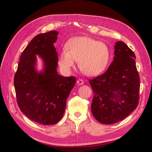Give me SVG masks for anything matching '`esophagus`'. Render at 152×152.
<instances>
[{
  "instance_id": "esophagus-1",
  "label": "esophagus",
  "mask_w": 152,
  "mask_h": 152,
  "mask_svg": "<svg viewBox=\"0 0 152 152\" xmlns=\"http://www.w3.org/2000/svg\"><path fill=\"white\" fill-rule=\"evenodd\" d=\"M77 84H78V85H82V84H84V80L81 78H79L78 80H77Z\"/></svg>"
}]
</instances>
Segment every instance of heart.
Here are the masks:
<instances>
[{
    "instance_id": "1",
    "label": "heart",
    "mask_w": 152,
    "mask_h": 152,
    "mask_svg": "<svg viewBox=\"0 0 152 152\" xmlns=\"http://www.w3.org/2000/svg\"><path fill=\"white\" fill-rule=\"evenodd\" d=\"M110 50L103 42L87 37L72 39L66 45V50L59 56V65L68 72L78 62L80 70L87 76H96L103 71L109 63Z\"/></svg>"
}]
</instances>
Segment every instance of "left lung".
<instances>
[{
    "label": "left lung",
    "mask_w": 152,
    "mask_h": 152,
    "mask_svg": "<svg viewBox=\"0 0 152 152\" xmlns=\"http://www.w3.org/2000/svg\"><path fill=\"white\" fill-rule=\"evenodd\" d=\"M115 58L107 70L89 80L94 97L92 115L103 124H113L124 119L140 101V78L135 55L123 42L115 45Z\"/></svg>",
    "instance_id": "left-lung-1"
}]
</instances>
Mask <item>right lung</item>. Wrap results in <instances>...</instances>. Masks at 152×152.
I'll return each mask as SVG.
<instances>
[{
    "label": "right lung",
    "instance_id": "obj_1",
    "mask_svg": "<svg viewBox=\"0 0 152 152\" xmlns=\"http://www.w3.org/2000/svg\"><path fill=\"white\" fill-rule=\"evenodd\" d=\"M56 31L36 35L20 57L14 77L17 102L29 119L44 125L57 123L63 117L66 100L76 83L74 76L64 77L56 70L58 53L53 45ZM45 63L42 73L35 70L36 55Z\"/></svg>",
    "mask_w": 152,
    "mask_h": 152
}]
</instances>
